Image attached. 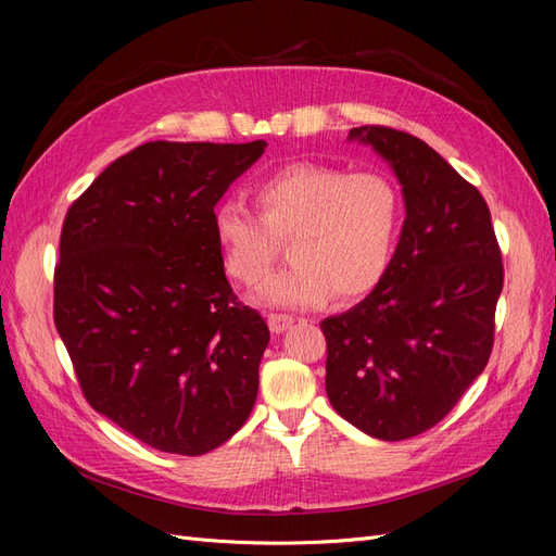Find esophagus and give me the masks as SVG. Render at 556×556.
<instances>
[{"label":"esophagus","mask_w":556,"mask_h":556,"mask_svg":"<svg viewBox=\"0 0 556 556\" xmlns=\"http://www.w3.org/2000/svg\"><path fill=\"white\" fill-rule=\"evenodd\" d=\"M292 323H294L292 315H282V313H271V315H268V327H271L274 333H280V331H285L288 327H292Z\"/></svg>","instance_id":"34e87169"}]
</instances>
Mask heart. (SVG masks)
<instances>
[{
    "instance_id": "obj_1",
    "label": "heart",
    "mask_w": 556,
    "mask_h": 556,
    "mask_svg": "<svg viewBox=\"0 0 556 556\" xmlns=\"http://www.w3.org/2000/svg\"><path fill=\"white\" fill-rule=\"evenodd\" d=\"M255 204L260 217L223 201L213 233L225 271L245 288L266 278L278 241H288L292 264L260 290L262 304L317 308L331 294L348 304L371 292L390 266L401 201L382 174L296 162L257 182Z\"/></svg>"
}]
</instances>
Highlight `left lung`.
Segmentation results:
<instances>
[{"label": "left lung", "mask_w": 556, "mask_h": 556, "mask_svg": "<svg viewBox=\"0 0 556 556\" xmlns=\"http://www.w3.org/2000/svg\"><path fill=\"white\" fill-rule=\"evenodd\" d=\"M348 139L390 162L406 220L374 292L319 325L327 396L364 433L403 441L439 425L490 362L501 248L478 188L422 139L380 125Z\"/></svg>", "instance_id": "left-lung-1"}]
</instances>
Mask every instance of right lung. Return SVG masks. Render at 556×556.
<instances>
[{
	"instance_id": "obj_1",
	"label": "right lung",
	"mask_w": 556,
	"mask_h": 556,
	"mask_svg": "<svg viewBox=\"0 0 556 556\" xmlns=\"http://www.w3.org/2000/svg\"><path fill=\"white\" fill-rule=\"evenodd\" d=\"M266 141H150L66 211L55 327L90 406L141 443L206 454L257 399L268 327L225 276L213 208Z\"/></svg>"
}]
</instances>
